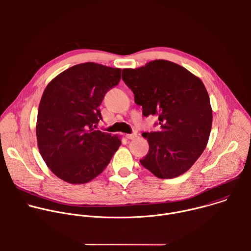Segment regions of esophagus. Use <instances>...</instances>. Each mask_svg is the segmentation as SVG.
<instances>
[{"mask_svg":"<svg viewBox=\"0 0 251 251\" xmlns=\"http://www.w3.org/2000/svg\"><path fill=\"white\" fill-rule=\"evenodd\" d=\"M126 138H127V139H130V140H133V139L137 138V134H136V133H132V134H127V135H126Z\"/></svg>","mask_w":251,"mask_h":251,"instance_id":"1","label":"esophagus"}]
</instances>
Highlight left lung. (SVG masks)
I'll list each match as a JSON object with an SVG mask.
<instances>
[{
    "label": "left lung",
    "instance_id": "obj_1",
    "mask_svg": "<svg viewBox=\"0 0 251 251\" xmlns=\"http://www.w3.org/2000/svg\"><path fill=\"white\" fill-rule=\"evenodd\" d=\"M122 79L133 91L143 115L158 117L160 131L145 132L149 152L142 166L160 178L186 173L206 147L212 123L209 97L202 81L185 67L156 59L125 68Z\"/></svg>",
    "mask_w": 251,
    "mask_h": 251
}]
</instances>
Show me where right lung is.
Returning a JSON list of instances; mask_svg holds the SVG:
<instances>
[{
	"label": "right lung",
	"instance_id": "add662e5",
	"mask_svg": "<svg viewBox=\"0 0 251 251\" xmlns=\"http://www.w3.org/2000/svg\"><path fill=\"white\" fill-rule=\"evenodd\" d=\"M120 78V68L85 62L62 71L46 87L35 128L38 147L47 166L62 181L90 182L121 145L117 136L95 129L102 119L99 106Z\"/></svg>",
	"mask_w": 251,
	"mask_h": 251
}]
</instances>
